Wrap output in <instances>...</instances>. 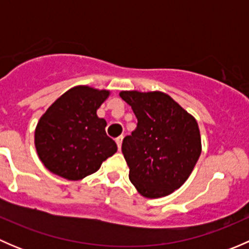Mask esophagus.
<instances>
[{"instance_id": "34e87169", "label": "esophagus", "mask_w": 249, "mask_h": 249, "mask_svg": "<svg viewBox=\"0 0 249 249\" xmlns=\"http://www.w3.org/2000/svg\"><path fill=\"white\" fill-rule=\"evenodd\" d=\"M115 142H117V145H118V149H122V142H123V136L118 137V139H115Z\"/></svg>"}]
</instances>
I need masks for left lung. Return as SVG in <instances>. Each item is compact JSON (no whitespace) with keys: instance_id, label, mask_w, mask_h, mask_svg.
<instances>
[{"instance_id":"1","label":"left lung","mask_w":249,"mask_h":249,"mask_svg":"<svg viewBox=\"0 0 249 249\" xmlns=\"http://www.w3.org/2000/svg\"><path fill=\"white\" fill-rule=\"evenodd\" d=\"M131 106L137 126L123 140L129 178L142 196L157 199L180 187L201 154L197 122L161 91H120Z\"/></svg>"}]
</instances>
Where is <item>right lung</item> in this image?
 <instances>
[{"label": "right lung", "instance_id": "1", "mask_svg": "<svg viewBox=\"0 0 249 249\" xmlns=\"http://www.w3.org/2000/svg\"><path fill=\"white\" fill-rule=\"evenodd\" d=\"M108 96V90L79 85L61 95L42 115L35 145L50 172L69 180L82 179L117 152L105 130L106 120L96 114Z\"/></svg>", "mask_w": 249, "mask_h": 249}]
</instances>
